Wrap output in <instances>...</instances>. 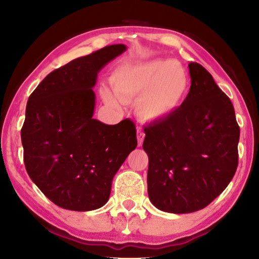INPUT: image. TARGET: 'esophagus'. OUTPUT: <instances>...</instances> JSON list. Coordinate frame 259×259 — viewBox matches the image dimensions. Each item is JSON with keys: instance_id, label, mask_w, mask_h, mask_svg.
I'll return each instance as SVG.
<instances>
[{"instance_id": "obj_1", "label": "esophagus", "mask_w": 259, "mask_h": 259, "mask_svg": "<svg viewBox=\"0 0 259 259\" xmlns=\"http://www.w3.org/2000/svg\"><path fill=\"white\" fill-rule=\"evenodd\" d=\"M137 139H138V146L140 147L144 143V139H145V133L141 129L137 130Z\"/></svg>"}]
</instances>
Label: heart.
Segmentation results:
<instances>
[{"mask_svg": "<svg viewBox=\"0 0 259 259\" xmlns=\"http://www.w3.org/2000/svg\"><path fill=\"white\" fill-rule=\"evenodd\" d=\"M111 85L120 102L138 100V115L145 121L156 122L173 114L184 102L190 91V78L176 60L155 59L120 66L111 76ZM103 99L110 105L118 104L108 91L103 92Z\"/></svg>", "mask_w": 259, "mask_h": 259, "instance_id": "obj_1", "label": "heart"}]
</instances>
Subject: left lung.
<instances>
[{"label":"left lung","mask_w":259,"mask_h":259,"mask_svg":"<svg viewBox=\"0 0 259 259\" xmlns=\"http://www.w3.org/2000/svg\"><path fill=\"white\" fill-rule=\"evenodd\" d=\"M191 88L173 114L145 126L148 196L157 209L191 213L234 177L240 129L230 99L203 66L190 63Z\"/></svg>","instance_id":"left-lung-1"}]
</instances>
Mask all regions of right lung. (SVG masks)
I'll use <instances>...</instances> for the list:
<instances>
[{
	"label": "right lung",
	"instance_id": "obj_1",
	"mask_svg": "<svg viewBox=\"0 0 259 259\" xmlns=\"http://www.w3.org/2000/svg\"><path fill=\"white\" fill-rule=\"evenodd\" d=\"M125 49L112 45L76 58L46 76L29 96L21 129L25 169L63 209L103 206L115 173L137 147L131 120L109 125L93 119L98 73Z\"/></svg>",
	"mask_w": 259,
	"mask_h": 259
}]
</instances>
